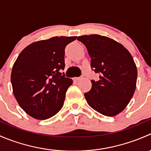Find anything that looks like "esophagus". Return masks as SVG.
I'll use <instances>...</instances> for the list:
<instances>
[{"mask_svg":"<svg viewBox=\"0 0 151 151\" xmlns=\"http://www.w3.org/2000/svg\"><path fill=\"white\" fill-rule=\"evenodd\" d=\"M80 78H81V77H74V78H73V80H74V81H77V80H80Z\"/></svg>","mask_w":151,"mask_h":151,"instance_id":"obj_1","label":"esophagus"}]
</instances>
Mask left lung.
Listing matches in <instances>:
<instances>
[{"mask_svg": "<svg viewBox=\"0 0 151 151\" xmlns=\"http://www.w3.org/2000/svg\"><path fill=\"white\" fill-rule=\"evenodd\" d=\"M91 58V66L99 73L91 80V91L84 94L91 107L106 116L122 112L136 89L137 70L132 55L116 41L97 34L77 37Z\"/></svg>", "mask_w": 151, "mask_h": 151, "instance_id": "8db88e82", "label": "left lung"}]
</instances>
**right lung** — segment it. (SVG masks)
<instances>
[{
    "instance_id": "obj_1",
    "label": "right lung",
    "mask_w": 151,
    "mask_h": 151,
    "mask_svg": "<svg viewBox=\"0 0 151 151\" xmlns=\"http://www.w3.org/2000/svg\"><path fill=\"white\" fill-rule=\"evenodd\" d=\"M77 36H55L30 44L20 52L11 74L13 93L30 116L45 120L63 106L71 79L65 77V48Z\"/></svg>"
}]
</instances>
